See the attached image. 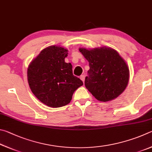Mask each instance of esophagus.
<instances>
[{
	"mask_svg": "<svg viewBox=\"0 0 152 152\" xmlns=\"http://www.w3.org/2000/svg\"><path fill=\"white\" fill-rule=\"evenodd\" d=\"M80 79H81V80L84 83V81H85V76L84 75H81L80 77Z\"/></svg>",
	"mask_w": 152,
	"mask_h": 152,
	"instance_id": "1",
	"label": "esophagus"
}]
</instances>
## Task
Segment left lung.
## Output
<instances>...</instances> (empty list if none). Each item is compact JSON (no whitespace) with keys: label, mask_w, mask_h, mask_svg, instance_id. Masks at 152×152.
<instances>
[{"label":"left lung","mask_w":152,"mask_h":152,"mask_svg":"<svg viewBox=\"0 0 152 152\" xmlns=\"http://www.w3.org/2000/svg\"><path fill=\"white\" fill-rule=\"evenodd\" d=\"M79 50L90 67L85 86L95 99L107 102L120 95L128 85L129 70L118 52L107 47Z\"/></svg>","instance_id":"obj_1"}]
</instances>
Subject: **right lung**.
<instances>
[{
	"label": "right lung",
	"instance_id": "right-lung-1",
	"mask_svg": "<svg viewBox=\"0 0 152 152\" xmlns=\"http://www.w3.org/2000/svg\"><path fill=\"white\" fill-rule=\"evenodd\" d=\"M68 50L63 47H47L31 61L27 69V80L31 91L49 107H63L70 103L73 93L83 86L74 76L70 63H65Z\"/></svg>",
	"mask_w": 152,
	"mask_h": 152
}]
</instances>
